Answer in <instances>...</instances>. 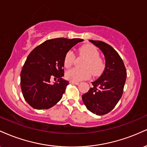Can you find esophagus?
Returning a JSON list of instances; mask_svg holds the SVG:
<instances>
[{
	"mask_svg": "<svg viewBox=\"0 0 147 147\" xmlns=\"http://www.w3.org/2000/svg\"><path fill=\"white\" fill-rule=\"evenodd\" d=\"M70 83L72 84H75V85H79V82H73V81H70Z\"/></svg>",
	"mask_w": 147,
	"mask_h": 147,
	"instance_id": "esophagus-1",
	"label": "esophagus"
}]
</instances>
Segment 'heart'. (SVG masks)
Returning <instances> with one entry per match:
<instances>
[{
  "label": "heart",
  "instance_id": "obj_1",
  "mask_svg": "<svg viewBox=\"0 0 147 147\" xmlns=\"http://www.w3.org/2000/svg\"><path fill=\"white\" fill-rule=\"evenodd\" d=\"M79 55L85 57L86 60L83 65V69L72 68L65 73V77L73 82H80L89 78L90 73L97 76L102 73L105 68V63L101 57L97 48L91 44L84 45L79 50ZM75 56L71 50L65 54L63 59L64 67L69 68L72 66Z\"/></svg>",
  "mask_w": 147,
  "mask_h": 147
}]
</instances>
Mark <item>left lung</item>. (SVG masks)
Instances as JSON below:
<instances>
[{"label":"left lung","instance_id":"obj_1","mask_svg":"<svg viewBox=\"0 0 147 147\" xmlns=\"http://www.w3.org/2000/svg\"><path fill=\"white\" fill-rule=\"evenodd\" d=\"M104 53L106 67L93 87L82 95L88 110L97 115L109 113L122 97L126 79V70L119 54L110 45L101 41L89 40Z\"/></svg>","mask_w":147,"mask_h":147}]
</instances>
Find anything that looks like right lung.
<instances>
[{"instance_id": "right-lung-1", "label": "right lung", "mask_w": 147, "mask_h": 147, "mask_svg": "<svg viewBox=\"0 0 147 147\" xmlns=\"http://www.w3.org/2000/svg\"><path fill=\"white\" fill-rule=\"evenodd\" d=\"M83 41L82 38H52L30 52L21 72V88L25 100L32 107L48 109L61 99L69 84L62 79L64 57L74 45ZM53 76L58 79L52 84L50 79Z\"/></svg>"}]
</instances>
